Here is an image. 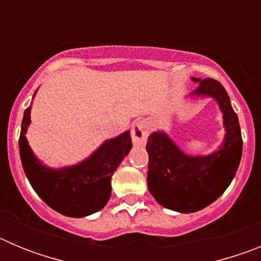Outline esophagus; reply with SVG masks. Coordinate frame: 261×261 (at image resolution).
I'll use <instances>...</instances> for the list:
<instances>
[{"label": "esophagus", "mask_w": 261, "mask_h": 261, "mask_svg": "<svg viewBox=\"0 0 261 261\" xmlns=\"http://www.w3.org/2000/svg\"><path fill=\"white\" fill-rule=\"evenodd\" d=\"M149 123L146 120H138L135 123L132 128V141L136 146H142L146 142V138L149 136Z\"/></svg>", "instance_id": "esophagus-1"}]
</instances>
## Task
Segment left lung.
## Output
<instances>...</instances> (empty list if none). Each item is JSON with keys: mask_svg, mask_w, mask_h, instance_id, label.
I'll use <instances>...</instances> for the list:
<instances>
[{"mask_svg": "<svg viewBox=\"0 0 261 261\" xmlns=\"http://www.w3.org/2000/svg\"><path fill=\"white\" fill-rule=\"evenodd\" d=\"M199 86L191 98H213L222 112L225 137L208 155H188L163 130L147 138V187L159 204L179 213L201 211L230 186L242 158L241 126L225 87L213 78L192 77Z\"/></svg>", "mask_w": 261, "mask_h": 261, "instance_id": "obj_1", "label": "left lung"}]
</instances>
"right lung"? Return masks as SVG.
I'll use <instances>...</instances> for the list:
<instances>
[{
	"label": "right lung",
	"instance_id": "add662e5",
	"mask_svg": "<svg viewBox=\"0 0 261 261\" xmlns=\"http://www.w3.org/2000/svg\"><path fill=\"white\" fill-rule=\"evenodd\" d=\"M30 124L31 105L23 114L19 154L24 174L39 197L53 211L74 218L90 216L105 208L111 196L112 175L132 149L129 130L106 140L91 155L77 165L53 168L43 165L31 150L26 138Z\"/></svg>",
	"mask_w": 261,
	"mask_h": 261
}]
</instances>
